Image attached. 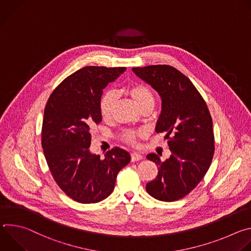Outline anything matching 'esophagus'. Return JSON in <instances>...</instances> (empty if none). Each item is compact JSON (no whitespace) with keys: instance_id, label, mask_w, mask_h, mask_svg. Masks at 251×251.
Here are the masks:
<instances>
[{"instance_id":"esophagus-1","label":"esophagus","mask_w":251,"mask_h":251,"mask_svg":"<svg viewBox=\"0 0 251 251\" xmlns=\"http://www.w3.org/2000/svg\"><path fill=\"white\" fill-rule=\"evenodd\" d=\"M143 159V156L138 154V153H132L131 154V161L132 162H137V161H140Z\"/></svg>"}]
</instances>
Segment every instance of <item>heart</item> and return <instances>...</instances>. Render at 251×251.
<instances>
[{
  "instance_id": "b5f03b06",
  "label": "heart",
  "mask_w": 251,
  "mask_h": 251,
  "mask_svg": "<svg viewBox=\"0 0 251 251\" xmlns=\"http://www.w3.org/2000/svg\"><path fill=\"white\" fill-rule=\"evenodd\" d=\"M125 92L134 100L139 108L143 111L145 109H151L154 105V94L149 86L143 83L135 82L131 83L125 87ZM116 102V95L113 91H106L102 94L99 100V110L100 115L103 119H109L113 107ZM142 135V131L126 130L122 135L121 139L128 143V144L134 145L137 142V138Z\"/></svg>"
}]
</instances>
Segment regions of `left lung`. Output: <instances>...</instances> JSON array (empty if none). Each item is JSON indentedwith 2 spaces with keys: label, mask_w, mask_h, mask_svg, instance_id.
<instances>
[{
  "label": "left lung",
  "mask_w": 251,
  "mask_h": 251,
  "mask_svg": "<svg viewBox=\"0 0 251 251\" xmlns=\"http://www.w3.org/2000/svg\"><path fill=\"white\" fill-rule=\"evenodd\" d=\"M132 70L161 96L156 132H166L172 152L164 162L157 154L147 156L158 166V176L146 185V191L159 201H177L199 185L211 164L214 136L210 113L192 81L175 67L158 64Z\"/></svg>",
  "instance_id": "1"
}]
</instances>
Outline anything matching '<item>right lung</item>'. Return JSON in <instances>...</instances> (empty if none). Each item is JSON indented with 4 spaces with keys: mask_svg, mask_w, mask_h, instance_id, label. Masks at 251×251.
Wrapping results in <instances>:
<instances>
[{
    "mask_svg": "<svg viewBox=\"0 0 251 251\" xmlns=\"http://www.w3.org/2000/svg\"><path fill=\"white\" fill-rule=\"evenodd\" d=\"M125 67L85 66L66 77L50 96L44 113L42 146L58 187L75 201L94 203L114 190L119 171L131 160L115 147L104 159L89 151L91 131L102 117L103 89Z\"/></svg>",
    "mask_w": 251,
    "mask_h": 251,
    "instance_id": "add662e5",
    "label": "right lung"
}]
</instances>
